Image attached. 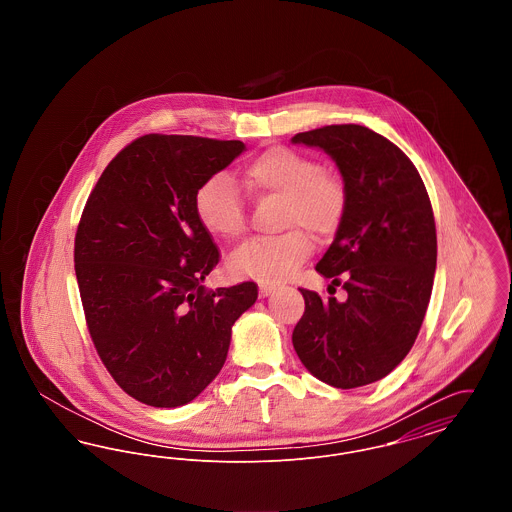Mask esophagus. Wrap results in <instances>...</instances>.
<instances>
[{
	"label": "esophagus",
	"mask_w": 512,
	"mask_h": 512,
	"mask_svg": "<svg viewBox=\"0 0 512 512\" xmlns=\"http://www.w3.org/2000/svg\"><path fill=\"white\" fill-rule=\"evenodd\" d=\"M276 290V286L274 284H268V282H263V284H259V295L261 297H268L270 293Z\"/></svg>",
	"instance_id": "34e87169"
}]
</instances>
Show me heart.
<instances>
[{"label": "heart", "mask_w": 512, "mask_h": 512, "mask_svg": "<svg viewBox=\"0 0 512 512\" xmlns=\"http://www.w3.org/2000/svg\"><path fill=\"white\" fill-rule=\"evenodd\" d=\"M244 184L253 197H280L278 226L290 230L242 245L230 259L236 274L263 282L292 276L313 251L306 233L317 238L330 236L345 215L347 192L340 176L290 147H270L251 159L244 169ZM194 205L195 217L211 236L224 242L244 236V199L226 174L205 180L195 192ZM301 227L308 231L303 233Z\"/></svg>", "instance_id": "1"}]
</instances>
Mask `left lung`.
I'll return each instance as SVG.
<instances>
[{
	"label": "left lung",
	"mask_w": 512,
	"mask_h": 512,
	"mask_svg": "<svg viewBox=\"0 0 512 512\" xmlns=\"http://www.w3.org/2000/svg\"><path fill=\"white\" fill-rule=\"evenodd\" d=\"M292 142L324 149L347 192L336 238L317 265L347 299L299 288L305 313L293 349L318 380L361 388L388 376L420 332L438 261L432 203L413 161L366 126H322Z\"/></svg>",
	"instance_id": "obj_1"
}]
</instances>
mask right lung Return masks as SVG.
Here are the masks:
<instances>
[{"label":"right lung","instance_id":"add662e5","mask_svg":"<svg viewBox=\"0 0 512 512\" xmlns=\"http://www.w3.org/2000/svg\"><path fill=\"white\" fill-rule=\"evenodd\" d=\"M240 140L146 134L99 176L74 238L86 326L113 380L149 407H180L226 361L232 324L257 284L207 290L219 265L195 217V192L242 151Z\"/></svg>","mask_w":512,"mask_h":512}]
</instances>
